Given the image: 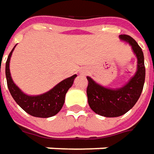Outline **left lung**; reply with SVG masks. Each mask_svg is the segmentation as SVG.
Returning a JSON list of instances; mask_svg holds the SVG:
<instances>
[{
    "mask_svg": "<svg viewBox=\"0 0 154 154\" xmlns=\"http://www.w3.org/2000/svg\"><path fill=\"white\" fill-rule=\"evenodd\" d=\"M119 38L131 46L137 59V72L124 86L117 89H109L95 82L87 77L88 103L92 111L106 117H116L124 115L131 110L143 89L145 81L144 56L142 48L132 37L120 35Z\"/></svg>",
    "mask_w": 154,
    "mask_h": 154,
    "instance_id": "left-lung-1",
    "label": "left lung"
}]
</instances>
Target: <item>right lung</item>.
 <instances>
[{
  "label": "right lung",
  "mask_w": 154,
  "mask_h": 154,
  "mask_svg": "<svg viewBox=\"0 0 154 154\" xmlns=\"http://www.w3.org/2000/svg\"><path fill=\"white\" fill-rule=\"evenodd\" d=\"M15 47L9 54L6 63V82L11 96L22 109L32 116L47 118L56 115L63 107L67 91L72 86L74 79L77 75H74L69 78L63 79L44 94L38 95H26L16 85L11 76L9 65Z\"/></svg>",
  "instance_id": "right-lung-1"
}]
</instances>
